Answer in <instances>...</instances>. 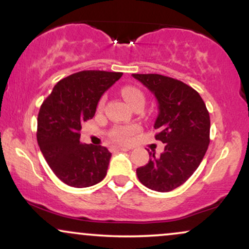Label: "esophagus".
Listing matches in <instances>:
<instances>
[{
	"instance_id": "1",
	"label": "esophagus",
	"mask_w": 249,
	"mask_h": 249,
	"mask_svg": "<svg viewBox=\"0 0 249 249\" xmlns=\"http://www.w3.org/2000/svg\"><path fill=\"white\" fill-rule=\"evenodd\" d=\"M113 151H128V150H131V147H113L112 148Z\"/></svg>"
}]
</instances>
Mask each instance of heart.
Listing matches in <instances>:
<instances>
[{
    "label": "heart",
    "instance_id": "1",
    "mask_svg": "<svg viewBox=\"0 0 249 249\" xmlns=\"http://www.w3.org/2000/svg\"><path fill=\"white\" fill-rule=\"evenodd\" d=\"M122 96L124 97V99L126 101L128 104L132 107V105L136 104L138 102H144L145 103V97L144 93L142 92L139 89L134 87H125L122 89ZM105 98H102L101 102H99V108L103 107L104 105ZM138 131V128L136 126H118L116 127L115 130L111 133V138L112 141L117 142H121V144H125L131 139V137L133 136L134 133Z\"/></svg>",
    "mask_w": 249,
    "mask_h": 249
}]
</instances>
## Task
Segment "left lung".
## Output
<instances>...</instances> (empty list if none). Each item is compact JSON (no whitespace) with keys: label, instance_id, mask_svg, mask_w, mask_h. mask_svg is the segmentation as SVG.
Listing matches in <instances>:
<instances>
[{"label":"left lung","instance_id":"obj_1","mask_svg":"<svg viewBox=\"0 0 249 249\" xmlns=\"http://www.w3.org/2000/svg\"><path fill=\"white\" fill-rule=\"evenodd\" d=\"M132 76L157 98L156 139L165 144L160 156L150 152V160L137 168V176L150 190L170 192L184 184L204 158L210 144V113L199 93L178 79L158 73Z\"/></svg>","mask_w":249,"mask_h":249}]
</instances>
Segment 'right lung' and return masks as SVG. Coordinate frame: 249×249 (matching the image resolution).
I'll list each match as a JSON object with an SVG mask.
<instances>
[{
    "label": "right lung",
    "mask_w": 249,
    "mask_h": 249,
    "mask_svg": "<svg viewBox=\"0 0 249 249\" xmlns=\"http://www.w3.org/2000/svg\"><path fill=\"white\" fill-rule=\"evenodd\" d=\"M122 72L87 70L59 81L43 102L37 118V142L57 178L83 188L107 176L111 153L107 147L82 144V124L92 118L103 93Z\"/></svg>",
    "instance_id": "add662e5"
}]
</instances>
